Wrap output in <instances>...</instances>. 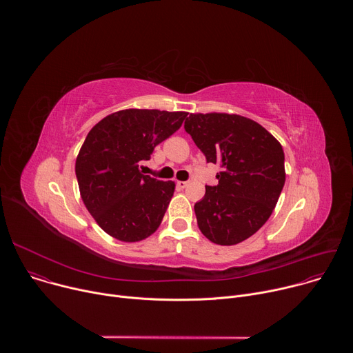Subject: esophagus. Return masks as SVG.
<instances>
[{
    "label": "esophagus",
    "instance_id": "1",
    "mask_svg": "<svg viewBox=\"0 0 353 353\" xmlns=\"http://www.w3.org/2000/svg\"><path fill=\"white\" fill-rule=\"evenodd\" d=\"M188 185V181H177L179 188H185Z\"/></svg>",
    "mask_w": 353,
    "mask_h": 353
}]
</instances>
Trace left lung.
<instances>
[{
	"mask_svg": "<svg viewBox=\"0 0 353 353\" xmlns=\"http://www.w3.org/2000/svg\"><path fill=\"white\" fill-rule=\"evenodd\" d=\"M184 128L207 162L222 168L218 185H207L194 205L198 228L215 244L241 243L268 221L278 203L286 177L282 145L239 114L191 113Z\"/></svg>",
	"mask_w": 353,
	"mask_h": 353,
	"instance_id": "obj_1",
	"label": "left lung"
}]
</instances>
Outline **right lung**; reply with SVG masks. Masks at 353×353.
<instances>
[{
    "label": "right lung",
    "instance_id": "add662e5",
    "mask_svg": "<svg viewBox=\"0 0 353 353\" xmlns=\"http://www.w3.org/2000/svg\"><path fill=\"white\" fill-rule=\"evenodd\" d=\"M185 117V112L125 109L106 116L86 135L75 162L79 192L112 237L141 241L159 228L176 184L142 174L139 163L149 161Z\"/></svg>",
    "mask_w": 353,
    "mask_h": 353
}]
</instances>
